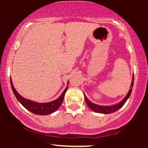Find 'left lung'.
<instances>
[{"mask_svg": "<svg viewBox=\"0 0 148 148\" xmlns=\"http://www.w3.org/2000/svg\"><path fill=\"white\" fill-rule=\"evenodd\" d=\"M133 81H134V75H133V80H132V83H131V88L130 89V90H129V92H128V94H127V96L125 97V98L123 99L120 103H119V104L113 105V106H99V105H96L94 104V103L91 102L87 98L86 95L84 94L85 100H86L88 106L90 107L93 111H94V112L103 113V114H110V113L116 112V110H118L119 109H120L121 107L125 104V103L126 102L127 99H128L129 98V96H130L131 92H132V88L133 86Z\"/></svg>", "mask_w": 148, "mask_h": 148, "instance_id": "obj_1", "label": "left lung"}]
</instances>
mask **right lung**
Segmentation results:
<instances>
[{
	"label": "right lung",
	"instance_id": "right-lung-1",
	"mask_svg": "<svg viewBox=\"0 0 148 148\" xmlns=\"http://www.w3.org/2000/svg\"><path fill=\"white\" fill-rule=\"evenodd\" d=\"M11 88L13 90V92L15 95L16 98L17 99L18 101L25 107L26 109L32 112V113L38 115H47L50 113H52L57 110L59 108L60 105H61L62 101H63L64 94H65L66 91L67 90V87H66L64 92H62L59 98L56 99V100L52 101L50 102L47 103H38L33 101L27 100V99L23 98V97L20 96V95L17 92V91L15 90L14 87L11 81Z\"/></svg>",
	"mask_w": 148,
	"mask_h": 148
}]
</instances>
